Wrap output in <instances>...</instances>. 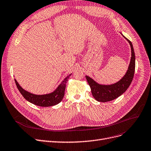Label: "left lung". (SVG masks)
<instances>
[{
    "label": "left lung",
    "mask_w": 151,
    "mask_h": 151,
    "mask_svg": "<svg viewBox=\"0 0 151 151\" xmlns=\"http://www.w3.org/2000/svg\"><path fill=\"white\" fill-rule=\"evenodd\" d=\"M124 37L130 44L131 58L128 70L122 78L114 84L102 85L94 81L90 77L86 76V80L91 88L92 95L98 101L107 102L118 98L127 90L132 81L135 71V53L131 42Z\"/></svg>",
    "instance_id": "1"
}]
</instances>
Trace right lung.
I'll list each match as a JSON object with an SVG mask.
<instances>
[{
    "label": "right lung",
    "mask_w": 151,
    "mask_h": 151,
    "mask_svg": "<svg viewBox=\"0 0 151 151\" xmlns=\"http://www.w3.org/2000/svg\"><path fill=\"white\" fill-rule=\"evenodd\" d=\"M71 75V74L66 77L63 81L61 82V84L53 92L49 94H43V95H37V94H34L28 92L24 90L19 85L18 82L15 79V82L19 91L22 94V95L28 101H29L30 103L35 105L39 106L48 107L57 104L62 101L65 94L66 83L68 81V80Z\"/></svg>",
    "instance_id": "obj_1"
}]
</instances>
